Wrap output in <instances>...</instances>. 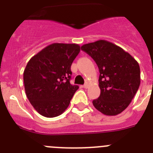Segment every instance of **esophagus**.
Listing matches in <instances>:
<instances>
[{"instance_id":"esophagus-1","label":"esophagus","mask_w":153,"mask_h":153,"mask_svg":"<svg viewBox=\"0 0 153 153\" xmlns=\"http://www.w3.org/2000/svg\"><path fill=\"white\" fill-rule=\"evenodd\" d=\"M83 87L85 89L88 88V83H85V84L83 86Z\"/></svg>"}]
</instances>
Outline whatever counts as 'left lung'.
Masks as SVG:
<instances>
[{
  "mask_svg": "<svg viewBox=\"0 0 153 153\" xmlns=\"http://www.w3.org/2000/svg\"><path fill=\"white\" fill-rule=\"evenodd\" d=\"M81 50L88 53L100 70V96L94 107L106 116H116L129 106L140 85L138 62L123 48L105 40L86 44Z\"/></svg>",
  "mask_w": 153,
  "mask_h": 153,
  "instance_id": "left-lung-1",
  "label": "left lung"
}]
</instances>
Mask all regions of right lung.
Segmentation results:
<instances>
[{
	"mask_svg": "<svg viewBox=\"0 0 153 153\" xmlns=\"http://www.w3.org/2000/svg\"><path fill=\"white\" fill-rule=\"evenodd\" d=\"M80 51L79 44H50L30 58L24 71V89L33 107L53 118L70 105L79 86L70 84L71 65Z\"/></svg>",
	"mask_w": 153,
	"mask_h": 153,
	"instance_id": "obj_1",
	"label": "right lung"
}]
</instances>
